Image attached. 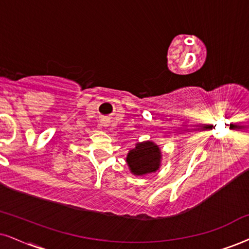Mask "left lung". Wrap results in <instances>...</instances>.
Instances as JSON below:
<instances>
[{"label":"left lung","instance_id":"left-lung-1","mask_svg":"<svg viewBox=\"0 0 249 249\" xmlns=\"http://www.w3.org/2000/svg\"><path fill=\"white\" fill-rule=\"evenodd\" d=\"M160 158L158 145L152 142H144L137 144L136 148L128 153L127 162L134 174L143 176L157 171Z\"/></svg>","mask_w":249,"mask_h":249}]
</instances>
